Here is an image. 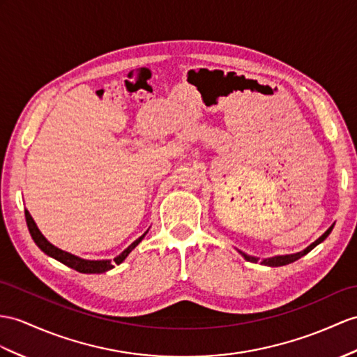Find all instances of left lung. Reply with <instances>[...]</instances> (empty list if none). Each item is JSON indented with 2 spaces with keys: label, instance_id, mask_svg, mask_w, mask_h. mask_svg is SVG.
<instances>
[{
  "label": "left lung",
  "instance_id": "8db88e82",
  "mask_svg": "<svg viewBox=\"0 0 357 357\" xmlns=\"http://www.w3.org/2000/svg\"><path fill=\"white\" fill-rule=\"evenodd\" d=\"M333 230V225L332 227H328V230L323 234V236H319L314 244H310L307 248H304L303 251H298V253H294V255H284V256H274V257H268V259H264L262 262V265H266V266H283V265H289V264H292V262H295V260H298L300 257H303L304 255H307L310 250H314L318 244H321V242H323L328 234H330V231ZM239 253L242 255V257H244L245 260H248V262H253V264H257L259 262V257H255V256H248V255H245V253H242V251H239Z\"/></svg>",
  "mask_w": 357,
  "mask_h": 357
}]
</instances>
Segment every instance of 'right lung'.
I'll return each mask as SVG.
<instances>
[{"label":"right lung","instance_id":"obj_1","mask_svg":"<svg viewBox=\"0 0 357 357\" xmlns=\"http://www.w3.org/2000/svg\"><path fill=\"white\" fill-rule=\"evenodd\" d=\"M25 221H27V227L30 230V234H31L33 241L36 242V245L43 251V253L48 255L50 257L59 260V262H62L63 265L75 269V271L84 273V274H101V273L109 271V269H112V268H115V265L123 264L124 260H126V257L130 253H132V251L136 248V245L139 244V242H141L145 238V234L149 233V230H146L141 238H137L133 242V244H130L123 251V253H121L119 256H116L113 260H110V259H106V260H88V259H82V257H78V256H74L71 253H66V251L60 250V248H57V247H54L53 244H51V242H48L47 238L43 236V234L40 233V230L38 229V225H36V222H34V220L31 218V215H30L29 211H25Z\"/></svg>","mask_w":357,"mask_h":357}]
</instances>
